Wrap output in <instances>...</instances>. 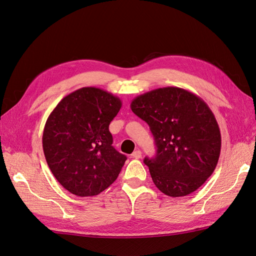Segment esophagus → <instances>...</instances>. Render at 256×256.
<instances>
[{
	"instance_id": "obj_1",
	"label": "esophagus",
	"mask_w": 256,
	"mask_h": 256,
	"mask_svg": "<svg viewBox=\"0 0 256 256\" xmlns=\"http://www.w3.org/2000/svg\"><path fill=\"white\" fill-rule=\"evenodd\" d=\"M132 156H133V158H135V159H140L142 158V152L140 149H137L132 154Z\"/></svg>"
}]
</instances>
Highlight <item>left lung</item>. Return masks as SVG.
<instances>
[{"label":"left lung","mask_w":256,"mask_h":256,"mask_svg":"<svg viewBox=\"0 0 256 256\" xmlns=\"http://www.w3.org/2000/svg\"><path fill=\"white\" fill-rule=\"evenodd\" d=\"M130 109L154 135L156 154L144 163L156 188L174 198L204 184L218 166L222 145L208 104L192 92L168 86L137 96Z\"/></svg>","instance_id":"left-lung-1"}]
</instances>
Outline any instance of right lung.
<instances>
[{"label":"right lung","mask_w":256,"mask_h":256,"mask_svg":"<svg viewBox=\"0 0 256 256\" xmlns=\"http://www.w3.org/2000/svg\"><path fill=\"white\" fill-rule=\"evenodd\" d=\"M121 106L120 98L106 90L82 88L64 97L48 116L44 156L69 192L96 196L119 176L126 156L114 148L109 124Z\"/></svg>","instance_id":"1"}]
</instances>
